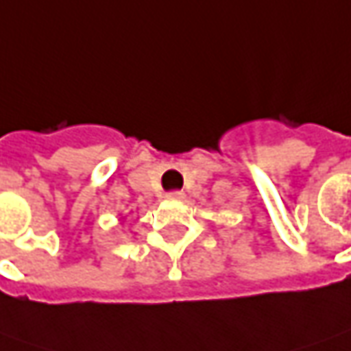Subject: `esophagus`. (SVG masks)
Instances as JSON below:
<instances>
[{
    "instance_id": "obj_1",
    "label": "esophagus",
    "mask_w": 351,
    "mask_h": 351,
    "mask_svg": "<svg viewBox=\"0 0 351 351\" xmlns=\"http://www.w3.org/2000/svg\"><path fill=\"white\" fill-rule=\"evenodd\" d=\"M167 197H169V199H182V197H184V192H182V190H173V192L167 194Z\"/></svg>"
}]
</instances>
